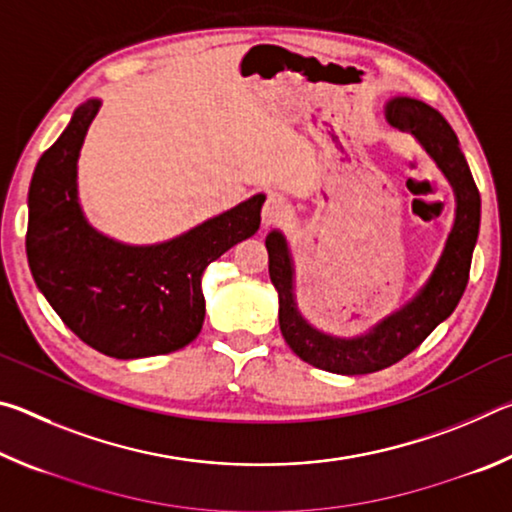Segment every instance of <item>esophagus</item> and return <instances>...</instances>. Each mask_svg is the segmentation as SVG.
Instances as JSON below:
<instances>
[{
  "instance_id": "obj_1",
  "label": "esophagus",
  "mask_w": 512,
  "mask_h": 512,
  "mask_svg": "<svg viewBox=\"0 0 512 512\" xmlns=\"http://www.w3.org/2000/svg\"><path fill=\"white\" fill-rule=\"evenodd\" d=\"M289 214H291V207L280 194H268L266 203L262 207V223L266 225V228H268V225L282 223Z\"/></svg>"
}]
</instances>
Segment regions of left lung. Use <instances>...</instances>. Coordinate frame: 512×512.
Segmentation results:
<instances>
[{
  "label": "left lung",
  "mask_w": 512,
  "mask_h": 512,
  "mask_svg": "<svg viewBox=\"0 0 512 512\" xmlns=\"http://www.w3.org/2000/svg\"><path fill=\"white\" fill-rule=\"evenodd\" d=\"M384 112L388 124L411 133L418 140L454 189V225L424 287L400 309L372 325L368 332L350 339L325 334L311 325L298 309L296 268H293L287 237L280 230H271L266 237L268 275L280 298L284 341L302 361L336 375H368L393 366L452 316L470 280L472 253L479 237L481 196L452 126L438 110L411 97L391 99Z\"/></svg>",
  "instance_id": "obj_1"
}]
</instances>
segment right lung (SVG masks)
<instances>
[{
  "label": "right lung",
  "mask_w": 512,
  "mask_h": 512,
  "mask_svg": "<svg viewBox=\"0 0 512 512\" xmlns=\"http://www.w3.org/2000/svg\"><path fill=\"white\" fill-rule=\"evenodd\" d=\"M99 108V99L81 103L33 171V280L63 323L101 354L142 359L176 352L203 327V271L255 235L266 196L255 194L162 244L131 246L101 235L85 219L76 185L81 146Z\"/></svg>",
  "instance_id": "right-lung-1"
}]
</instances>
